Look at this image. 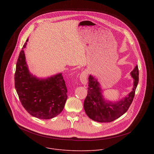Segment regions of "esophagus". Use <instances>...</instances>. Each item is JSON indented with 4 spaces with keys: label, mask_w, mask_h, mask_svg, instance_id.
<instances>
[{
    "label": "esophagus",
    "mask_w": 154,
    "mask_h": 154,
    "mask_svg": "<svg viewBox=\"0 0 154 154\" xmlns=\"http://www.w3.org/2000/svg\"><path fill=\"white\" fill-rule=\"evenodd\" d=\"M87 77H88V74L86 71H83L80 75V80L82 84L85 85L87 83Z\"/></svg>",
    "instance_id": "34e87169"
}]
</instances>
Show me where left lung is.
<instances>
[{
	"mask_svg": "<svg viewBox=\"0 0 154 154\" xmlns=\"http://www.w3.org/2000/svg\"><path fill=\"white\" fill-rule=\"evenodd\" d=\"M134 79L133 90L129 94L116 103L107 102L102 98L99 82L93 76L88 79V94L84 100L83 107L86 114L90 119L99 122H109L124 114L132 102L139 81V71L137 65L131 72Z\"/></svg>",
	"mask_w": 154,
	"mask_h": 154,
	"instance_id": "obj_1",
	"label": "left lung"
}]
</instances>
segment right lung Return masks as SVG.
Wrapping results in <instances>:
<instances>
[{
	"mask_svg": "<svg viewBox=\"0 0 154 154\" xmlns=\"http://www.w3.org/2000/svg\"><path fill=\"white\" fill-rule=\"evenodd\" d=\"M19 53L14 74V86L20 101L32 116L48 119L58 115L66 102L67 88L61 74L38 79L32 76L26 62L24 48Z\"/></svg>",
	"mask_w": 154,
	"mask_h": 154,
	"instance_id": "right-lung-1",
	"label": "right lung"
}]
</instances>
